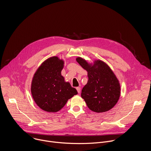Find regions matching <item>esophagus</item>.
Here are the masks:
<instances>
[{"label":"esophagus","mask_w":151,"mask_h":151,"mask_svg":"<svg viewBox=\"0 0 151 151\" xmlns=\"http://www.w3.org/2000/svg\"><path fill=\"white\" fill-rule=\"evenodd\" d=\"M76 90H77L78 93H80V92H81V88L78 87H76Z\"/></svg>","instance_id":"obj_1"}]
</instances>
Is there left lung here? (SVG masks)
Here are the masks:
<instances>
[{"instance_id": "left-lung-1", "label": "left lung", "mask_w": 151, "mask_h": 151, "mask_svg": "<svg viewBox=\"0 0 151 151\" xmlns=\"http://www.w3.org/2000/svg\"><path fill=\"white\" fill-rule=\"evenodd\" d=\"M77 62L88 72V82L82 90L81 97L88 108L95 112L109 111L117 103L121 94L118 79L106 63L97 60L89 64L81 57Z\"/></svg>"}]
</instances>
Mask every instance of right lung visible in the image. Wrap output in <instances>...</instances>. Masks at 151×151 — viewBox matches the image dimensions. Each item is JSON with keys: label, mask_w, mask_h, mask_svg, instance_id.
<instances>
[{"label": "right lung", "mask_w": 151, "mask_h": 151, "mask_svg": "<svg viewBox=\"0 0 151 151\" xmlns=\"http://www.w3.org/2000/svg\"><path fill=\"white\" fill-rule=\"evenodd\" d=\"M63 67L64 61L54 56L43 62L34 74L32 95L36 104L44 111H59L69 99L78 94L61 75Z\"/></svg>", "instance_id": "1"}]
</instances>
